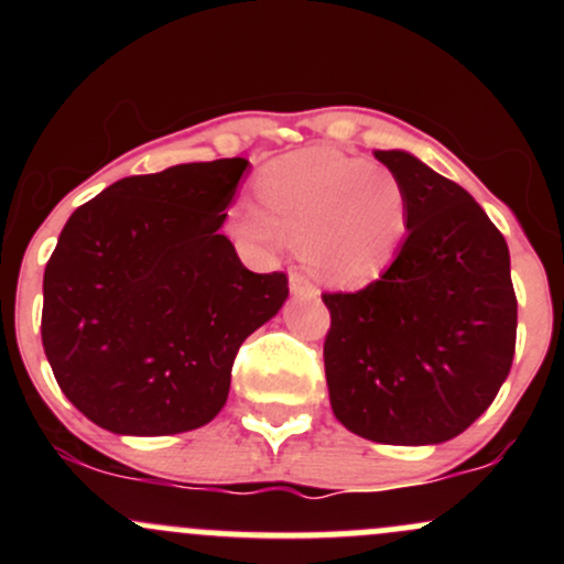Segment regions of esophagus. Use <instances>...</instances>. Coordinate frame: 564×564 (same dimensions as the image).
Instances as JSON below:
<instances>
[{
	"mask_svg": "<svg viewBox=\"0 0 564 564\" xmlns=\"http://www.w3.org/2000/svg\"><path fill=\"white\" fill-rule=\"evenodd\" d=\"M289 286H291V291H294L296 296H302V300H318V289H315L313 283H310L307 278L300 273V270H291Z\"/></svg>",
	"mask_w": 564,
	"mask_h": 564,
	"instance_id": "34e87169",
	"label": "esophagus"
}]
</instances>
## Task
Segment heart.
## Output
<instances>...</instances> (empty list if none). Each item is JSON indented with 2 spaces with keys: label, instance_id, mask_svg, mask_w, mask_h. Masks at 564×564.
<instances>
[{
  "label": "heart",
  "instance_id": "1",
  "mask_svg": "<svg viewBox=\"0 0 564 564\" xmlns=\"http://www.w3.org/2000/svg\"><path fill=\"white\" fill-rule=\"evenodd\" d=\"M260 204L241 200L228 228L260 251L302 243L318 281L358 286L398 254L408 230V198L398 174L332 148H307L262 166Z\"/></svg>",
  "mask_w": 564,
  "mask_h": 564
}]
</instances>
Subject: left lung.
Masks as SVG:
<instances>
[{
  "label": "left lung",
  "instance_id": "1",
  "mask_svg": "<svg viewBox=\"0 0 564 564\" xmlns=\"http://www.w3.org/2000/svg\"><path fill=\"white\" fill-rule=\"evenodd\" d=\"M398 174L408 236L360 291L323 294L334 416L384 445H435L480 419L509 377L517 296L509 246L482 206L405 151L373 153Z\"/></svg>",
  "mask_w": 564,
  "mask_h": 564
}]
</instances>
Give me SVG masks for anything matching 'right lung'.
Segmentation results:
<instances>
[{"label":"right lung","instance_id":"obj_1","mask_svg":"<svg viewBox=\"0 0 564 564\" xmlns=\"http://www.w3.org/2000/svg\"><path fill=\"white\" fill-rule=\"evenodd\" d=\"M246 166L134 174L68 217L44 268L42 345L61 390L102 430L209 424L238 347L286 302V273L246 270L219 232Z\"/></svg>","mask_w":564,"mask_h":564}]
</instances>
